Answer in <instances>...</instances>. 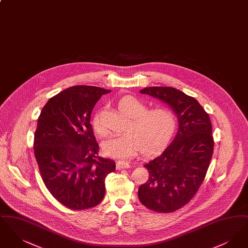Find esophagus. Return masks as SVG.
<instances>
[{"label": "esophagus", "instance_id": "34e87169", "mask_svg": "<svg viewBox=\"0 0 248 248\" xmlns=\"http://www.w3.org/2000/svg\"><path fill=\"white\" fill-rule=\"evenodd\" d=\"M117 168H118L119 170L120 169H124V168H130L131 167V165L128 164V163H124V162H121V161H119L117 162Z\"/></svg>", "mask_w": 248, "mask_h": 248}]
</instances>
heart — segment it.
Returning a JSON list of instances; mask_svg holds the SVG:
<instances>
[{"instance_id": "b5f03b06", "label": "heart", "mask_w": 248, "mask_h": 248, "mask_svg": "<svg viewBox=\"0 0 248 248\" xmlns=\"http://www.w3.org/2000/svg\"><path fill=\"white\" fill-rule=\"evenodd\" d=\"M118 108L130 118L125 127L127 132L110 136L101 145L103 153L114 159L127 161L140 152L146 155L154 154L169 141L177 127V120L170 109L165 108L146 109L141 101L132 95L122 97L119 100ZM93 128L97 134L105 133L100 112L94 115Z\"/></svg>"}]
</instances>
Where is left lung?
Listing matches in <instances>:
<instances>
[{
  "instance_id": "1",
  "label": "left lung",
  "mask_w": 248,
  "mask_h": 248,
  "mask_svg": "<svg viewBox=\"0 0 248 248\" xmlns=\"http://www.w3.org/2000/svg\"><path fill=\"white\" fill-rule=\"evenodd\" d=\"M140 93L169 107L178 129L165 151L144 165L150 176L139 188V199L151 210L173 212L192 199L204 179L214 150L212 124L194 97L174 87H146Z\"/></svg>"
}]
</instances>
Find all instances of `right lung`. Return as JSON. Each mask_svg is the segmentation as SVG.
<instances>
[{
    "label": "right lung",
    "mask_w": 248,
    "mask_h": 248,
    "mask_svg": "<svg viewBox=\"0 0 248 248\" xmlns=\"http://www.w3.org/2000/svg\"><path fill=\"white\" fill-rule=\"evenodd\" d=\"M110 90L76 85L51 97L43 108L34 135V154L43 181L63 205L83 210L100 203L105 178L114 161L97 155L98 144L90 124L101 95Z\"/></svg>",
    "instance_id": "obj_1"
}]
</instances>
